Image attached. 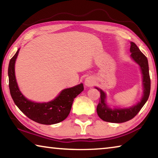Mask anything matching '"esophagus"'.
I'll return each mask as SVG.
<instances>
[{"label": "esophagus", "instance_id": "1", "mask_svg": "<svg viewBox=\"0 0 158 158\" xmlns=\"http://www.w3.org/2000/svg\"><path fill=\"white\" fill-rule=\"evenodd\" d=\"M84 84L88 87H91L95 84L94 79H93V77H87V78H85V79Z\"/></svg>", "mask_w": 158, "mask_h": 158}]
</instances>
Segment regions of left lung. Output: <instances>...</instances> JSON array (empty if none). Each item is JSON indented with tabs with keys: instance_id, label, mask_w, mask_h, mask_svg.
<instances>
[{
	"instance_id": "8db88e82",
	"label": "left lung",
	"mask_w": 158,
	"mask_h": 158,
	"mask_svg": "<svg viewBox=\"0 0 158 158\" xmlns=\"http://www.w3.org/2000/svg\"><path fill=\"white\" fill-rule=\"evenodd\" d=\"M131 57L139 65L143 74V95L137 105L129 109H115L112 110L105 103L106 95L101 89L96 88L100 92V98L97 106V113L99 117L104 121L121 123L130 121L137 115L148 100L151 91V79L149 75L148 63L145 55L141 52L134 42L130 43Z\"/></svg>"
}]
</instances>
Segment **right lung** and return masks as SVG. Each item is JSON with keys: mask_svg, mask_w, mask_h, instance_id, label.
Wrapping results in <instances>:
<instances>
[{"mask_svg": "<svg viewBox=\"0 0 158 158\" xmlns=\"http://www.w3.org/2000/svg\"><path fill=\"white\" fill-rule=\"evenodd\" d=\"M19 52V49L10 59L8 67L10 91L15 105L26 116L38 123L52 125L64 121L70 112L74 99L84 90V85L64 89L56 98L47 103L28 100L21 94L15 78V64Z\"/></svg>", "mask_w": 158, "mask_h": 158, "instance_id": "add662e5", "label": "right lung"}]
</instances>
